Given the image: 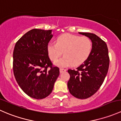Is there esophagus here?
<instances>
[{
  "instance_id": "esophagus-1",
  "label": "esophagus",
  "mask_w": 121,
  "mask_h": 121,
  "mask_svg": "<svg viewBox=\"0 0 121 121\" xmlns=\"http://www.w3.org/2000/svg\"><path fill=\"white\" fill-rule=\"evenodd\" d=\"M65 71H66V69H64V68H60V73H63V72Z\"/></svg>"
}]
</instances>
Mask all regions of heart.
<instances>
[{
  "label": "heart",
  "instance_id": "b5f03b06",
  "mask_svg": "<svg viewBox=\"0 0 121 121\" xmlns=\"http://www.w3.org/2000/svg\"><path fill=\"white\" fill-rule=\"evenodd\" d=\"M47 50L50 58L56 61L62 53L65 56L56 61L54 64L59 67L72 65L78 66L84 63L92 51V43L86 37L65 34L59 36L56 43H49Z\"/></svg>",
  "mask_w": 121,
  "mask_h": 121
}]
</instances>
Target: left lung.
<instances>
[{
  "instance_id": "obj_1",
  "label": "left lung",
  "mask_w": 121,
  "mask_h": 121,
  "mask_svg": "<svg viewBox=\"0 0 121 121\" xmlns=\"http://www.w3.org/2000/svg\"><path fill=\"white\" fill-rule=\"evenodd\" d=\"M92 41V51L85 62L76 69H68L67 85L72 95L79 99L91 97L99 90L108 71L109 58L107 44L95 34L80 32Z\"/></svg>"
}]
</instances>
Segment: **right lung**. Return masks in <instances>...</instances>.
<instances>
[{
    "mask_svg": "<svg viewBox=\"0 0 121 121\" xmlns=\"http://www.w3.org/2000/svg\"><path fill=\"white\" fill-rule=\"evenodd\" d=\"M52 30L35 29L17 41L13 51V73L17 82L27 95L40 99L49 95L60 74L53 66L47 46L53 37Z\"/></svg>",
    "mask_w": 121,
    "mask_h": 121,
    "instance_id": "1",
    "label": "right lung"
}]
</instances>
